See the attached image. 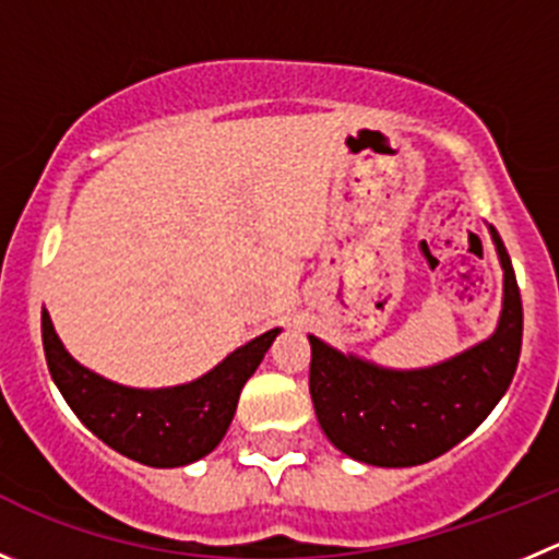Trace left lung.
<instances>
[{
	"label": "left lung",
	"instance_id": "left-lung-1",
	"mask_svg": "<svg viewBox=\"0 0 559 559\" xmlns=\"http://www.w3.org/2000/svg\"><path fill=\"white\" fill-rule=\"evenodd\" d=\"M502 265L497 329L430 368L395 370L343 354L310 334V395L329 442L370 466H417L439 459L491 414L522 354V294L499 233L488 225Z\"/></svg>",
	"mask_w": 559,
	"mask_h": 559
}]
</instances>
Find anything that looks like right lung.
Listing matches in <instances>:
<instances>
[{
    "instance_id": "add662e5",
    "label": "right lung",
    "mask_w": 559,
    "mask_h": 559,
    "mask_svg": "<svg viewBox=\"0 0 559 559\" xmlns=\"http://www.w3.org/2000/svg\"><path fill=\"white\" fill-rule=\"evenodd\" d=\"M44 350L57 390L79 419L120 455L175 469L209 455L225 439L238 395L283 329H271L227 354L200 379L162 390H136L79 365L44 310Z\"/></svg>"
}]
</instances>
